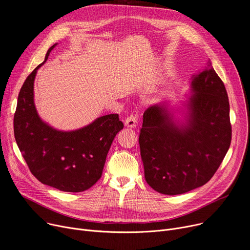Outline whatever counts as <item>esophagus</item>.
<instances>
[{
    "label": "esophagus",
    "mask_w": 250,
    "mask_h": 250,
    "mask_svg": "<svg viewBox=\"0 0 250 250\" xmlns=\"http://www.w3.org/2000/svg\"><path fill=\"white\" fill-rule=\"evenodd\" d=\"M138 121H139L138 114H137V113H132V114L128 115L127 118L125 119V126H126V127L134 128V127H136V126H137Z\"/></svg>",
    "instance_id": "obj_1"
}]
</instances>
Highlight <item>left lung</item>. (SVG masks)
<instances>
[{
	"label": "left lung",
	"mask_w": 250,
	"mask_h": 250,
	"mask_svg": "<svg viewBox=\"0 0 250 250\" xmlns=\"http://www.w3.org/2000/svg\"><path fill=\"white\" fill-rule=\"evenodd\" d=\"M191 91L182 125L165 104L144 112L139 143L145 178L161 194L179 195L205 185L230 146L228 95L211 62L192 77Z\"/></svg>",
	"instance_id": "1"
}]
</instances>
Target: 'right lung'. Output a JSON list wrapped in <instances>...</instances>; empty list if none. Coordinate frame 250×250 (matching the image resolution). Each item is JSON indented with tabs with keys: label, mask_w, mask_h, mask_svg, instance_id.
<instances>
[{
	"label": "right lung",
	"mask_w": 250,
	"mask_h": 250,
	"mask_svg": "<svg viewBox=\"0 0 250 250\" xmlns=\"http://www.w3.org/2000/svg\"><path fill=\"white\" fill-rule=\"evenodd\" d=\"M45 60L26 78L14 115L16 143L31 173L42 184L64 192H82L102 177L112 141L123 129L119 114H107L90 125L61 131L44 123L34 104V79Z\"/></svg>",
	"instance_id": "1"
}]
</instances>
